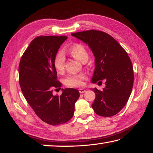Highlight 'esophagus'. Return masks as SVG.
<instances>
[{
  "label": "esophagus",
  "instance_id": "esophagus-1",
  "mask_svg": "<svg viewBox=\"0 0 153 153\" xmlns=\"http://www.w3.org/2000/svg\"><path fill=\"white\" fill-rule=\"evenodd\" d=\"M86 90H85V89L84 88H79V92L80 93V94H82V93H84Z\"/></svg>",
  "mask_w": 153,
  "mask_h": 153
}]
</instances>
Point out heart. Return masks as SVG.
<instances>
[{"instance_id":"1","label":"heart","mask_w":153,"mask_h":153,"mask_svg":"<svg viewBox=\"0 0 153 153\" xmlns=\"http://www.w3.org/2000/svg\"><path fill=\"white\" fill-rule=\"evenodd\" d=\"M69 53L77 60L81 62L87 61L88 59V53L86 47L81 44H76L69 48ZM65 58L63 53L58 52L54 56L53 66L58 73L64 71ZM86 79V75L84 73L69 74L64 79L65 84L71 87H79L83 85L84 81Z\"/></svg>"}]
</instances>
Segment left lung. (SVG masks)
I'll return each instance as SVG.
<instances>
[{
    "label": "left lung",
    "instance_id": "1",
    "mask_svg": "<svg viewBox=\"0 0 153 153\" xmlns=\"http://www.w3.org/2000/svg\"><path fill=\"white\" fill-rule=\"evenodd\" d=\"M71 35L86 43L95 56L92 82H105L102 91L93 89L94 112L102 117L116 115L126 105L132 90L134 71L128 53L112 36L102 31L90 30Z\"/></svg>",
    "mask_w": 153,
    "mask_h": 153
}]
</instances>
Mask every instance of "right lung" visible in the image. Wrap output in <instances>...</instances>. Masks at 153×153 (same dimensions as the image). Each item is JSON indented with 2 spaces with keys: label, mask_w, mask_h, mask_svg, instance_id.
<instances>
[{
  "label": "right lung",
  "mask_w": 153,
  "mask_h": 153,
  "mask_svg": "<svg viewBox=\"0 0 153 153\" xmlns=\"http://www.w3.org/2000/svg\"><path fill=\"white\" fill-rule=\"evenodd\" d=\"M67 37L65 36H38L21 58L19 81L25 100L41 120L52 126L60 125L74 115L75 103L79 97L74 88L63 89L54 96V88L61 89L53 59Z\"/></svg>",
  "instance_id": "right-lung-1"
}]
</instances>
